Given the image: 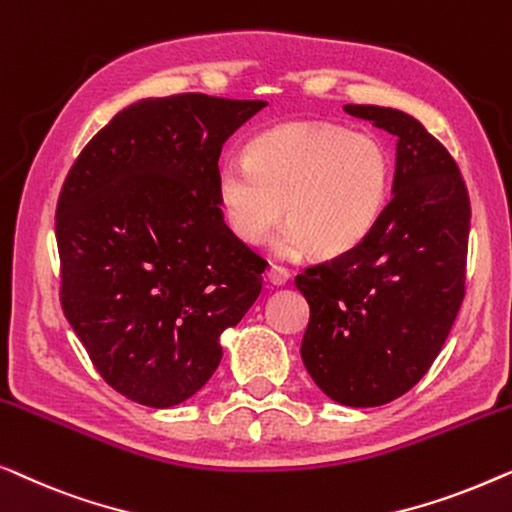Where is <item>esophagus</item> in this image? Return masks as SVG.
Listing matches in <instances>:
<instances>
[{"mask_svg":"<svg viewBox=\"0 0 512 512\" xmlns=\"http://www.w3.org/2000/svg\"><path fill=\"white\" fill-rule=\"evenodd\" d=\"M266 278H269V283H273V285H285L287 280H290V271H287L285 266L271 264L269 271H266Z\"/></svg>","mask_w":512,"mask_h":512,"instance_id":"esophagus-1","label":"esophagus"}]
</instances>
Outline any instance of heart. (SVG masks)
<instances>
[{"label": "heart", "instance_id": "b5f03b06", "mask_svg": "<svg viewBox=\"0 0 512 512\" xmlns=\"http://www.w3.org/2000/svg\"><path fill=\"white\" fill-rule=\"evenodd\" d=\"M392 181V153L378 136L290 122L255 136L246 157L227 155L215 190L229 229L250 246L269 239L285 213L280 253L343 255L383 218Z\"/></svg>", "mask_w": 512, "mask_h": 512}]
</instances>
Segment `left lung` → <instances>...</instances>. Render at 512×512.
<instances>
[{
    "instance_id": "8db88e82",
    "label": "left lung",
    "mask_w": 512,
    "mask_h": 512,
    "mask_svg": "<svg viewBox=\"0 0 512 512\" xmlns=\"http://www.w3.org/2000/svg\"><path fill=\"white\" fill-rule=\"evenodd\" d=\"M397 136L392 199L357 248L294 278L311 306L301 359L343 406L371 408L420 383L466 292L471 201L455 157L413 115L348 104Z\"/></svg>"
}]
</instances>
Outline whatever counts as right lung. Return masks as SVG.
Masks as SVG:
<instances>
[{
    "label": "right lung",
    "mask_w": 512,
    "mask_h": 512,
    "mask_svg": "<svg viewBox=\"0 0 512 512\" xmlns=\"http://www.w3.org/2000/svg\"><path fill=\"white\" fill-rule=\"evenodd\" d=\"M266 102L141 99L92 136L55 211L60 304L122 397L169 408L218 369L220 334L262 292L266 259L222 220V146Z\"/></svg>",
    "instance_id": "1"
}]
</instances>
